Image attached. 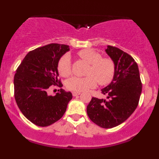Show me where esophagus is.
Wrapping results in <instances>:
<instances>
[{"mask_svg":"<svg viewBox=\"0 0 159 159\" xmlns=\"http://www.w3.org/2000/svg\"><path fill=\"white\" fill-rule=\"evenodd\" d=\"M80 94H81V93H79V92H73V93H72V95H73V96H78V95H79Z\"/></svg>","mask_w":159,"mask_h":159,"instance_id":"esophagus-1","label":"esophagus"}]
</instances>
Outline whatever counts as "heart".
Listing matches in <instances>:
<instances>
[{"instance_id":"b5f03b06","label":"heart","mask_w":159,"mask_h":159,"mask_svg":"<svg viewBox=\"0 0 159 159\" xmlns=\"http://www.w3.org/2000/svg\"><path fill=\"white\" fill-rule=\"evenodd\" d=\"M78 55L81 60L89 64L86 77L74 76L67 80L66 87L74 92H82L96 87L107 85L112 81L116 74V64L110 58L102 57L98 52L91 49L80 50ZM57 69L62 77L67 78L72 74V64L70 57L65 54L59 59Z\"/></svg>"}]
</instances>
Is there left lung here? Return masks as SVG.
Returning <instances> with one entry per match:
<instances>
[{
	"instance_id": "obj_1",
	"label": "left lung",
	"mask_w": 159,
	"mask_h": 159,
	"mask_svg": "<svg viewBox=\"0 0 159 159\" xmlns=\"http://www.w3.org/2000/svg\"><path fill=\"white\" fill-rule=\"evenodd\" d=\"M107 53L116 64L112 81L101 93L107 100L93 97L87 112L93 123L110 129L125 121L139 105L142 83L139 67L133 57L121 49L108 46Z\"/></svg>"
}]
</instances>
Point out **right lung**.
I'll return each mask as SVG.
<instances>
[{
    "label": "right lung",
    "instance_id": "1",
    "mask_svg": "<svg viewBox=\"0 0 159 159\" xmlns=\"http://www.w3.org/2000/svg\"><path fill=\"white\" fill-rule=\"evenodd\" d=\"M69 46L59 43L38 47L30 51L17 68L14 76V95L17 105L29 121L39 127H47L58 121L72 98L70 92L61 89L48 95L54 86H63L57 66Z\"/></svg>",
    "mask_w": 159,
    "mask_h": 159
}]
</instances>
